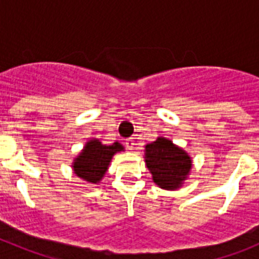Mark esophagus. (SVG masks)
I'll list each match as a JSON object with an SVG mask.
<instances>
[{
	"label": "esophagus",
	"instance_id": "esophagus-1",
	"mask_svg": "<svg viewBox=\"0 0 259 259\" xmlns=\"http://www.w3.org/2000/svg\"><path fill=\"white\" fill-rule=\"evenodd\" d=\"M125 146H127L130 150L135 149V140L132 139V137H130V139H127V140H125Z\"/></svg>",
	"mask_w": 259,
	"mask_h": 259
}]
</instances>
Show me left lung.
Segmentation results:
<instances>
[{"instance_id":"left-lung-1","label":"left lung","mask_w":259,"mask_h":259,"mask_svg":"<svg viewBox=\"0 0 259 259\" xmlns=\"http://www.w3.org/2000/svg\"><path fill=\"white\" fill-rule=\"evenodd\" d=\"M144 154L153 182L159 188L176 191L182 188L185 180L188 179L193 166L192 157L170 139L157 137L153 143L146 144Z\"/></svg>"}]
</instances>
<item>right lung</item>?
<instances>
[{
  "label": "right lung",
  "instance_id": "obj_1",
  "mask_svg": "<svg viewBox=\"0 0 259 259\" xmlns=\"http://www.w3.org/2000/svg\"><path fill=\"white\" fill-rule=\"evenodd\" d=\"M119 152H124V146L118 141L106 145L98 139H91L74 158L71 167L77 178L89 184H98L104 179L114 154Z\"/></svg>",
  "mask_w": 259,
  "mask_h": 259
}]
</instances>
